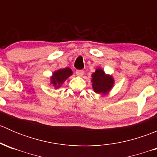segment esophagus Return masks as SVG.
Instances as JSON below:
<instances>
[{"label": "esophagus", "mask_w": 157, "mask_h": 157, "mask_svg": "<svg viewBox=\"0 0 157 157\" xmlns=\"http://www.w3.org/2000/svg\"><path fill=\"white\" fill-rule=\"evenodd\" d=\"M76 74L79 76V77H82L84 74V71H83V70H77V71H76Z\"/></svg>", "instance_id": "1"}]
</instances>
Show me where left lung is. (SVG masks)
Listing matches in <instances>:
<instances>
[{
  "instance_id": "1",
  "label": "left lung",
  "mask_w": 157,
  "mask_h": 157,
  "mask_svg": "<svg viewBox=\"0 0 157 157\" xmlns=\"http://www.w3.org/2000/svg\"><path fill=\"white\" fill-rule=\"evenodd\" d=\"M91 82L95 93L102 95L108 94L115 83L112 76L105 74L102 68H97L92 74Z\"/></svg>"
}]
</instances>
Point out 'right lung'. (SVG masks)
Masks as SVG:
<instances>
[{"label": "right lung", "mask_w": 157, "mask_h": 157, "mask_svg": "<svg viewBox=\"0 0 157 157\" xmlns=\"http://www.w3.org/2000/svg\"><path fill=\"white\" fill-rule=\"evenodd\" d=\"M72 74L73 71L70 67L57 70L51 77V85L54 86L55 89L60 88L64 82Z\"/></svg>", "instance_id": "right-lung-1"}]
</instances>
